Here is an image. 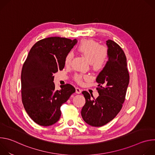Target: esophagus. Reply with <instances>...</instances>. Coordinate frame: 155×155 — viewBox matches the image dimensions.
Listing matches in <instances>:
<instances>
[{"label":"esophagus","mask_w":155,"mask_h":155,"mask_svg":"<svg viewBox=\"0 0 155 155\" xmlns=\"http://www.w3.org/2000/svg\"><path fill=\"white\" fill-rule=\"evenodd\" d=\"M81 91H82V90L80 89V88H79V87H77L75 88V92H76V93H77V94H80V93H81Z\"/></svg>","instance_id":"34e87169"}]
</instances>
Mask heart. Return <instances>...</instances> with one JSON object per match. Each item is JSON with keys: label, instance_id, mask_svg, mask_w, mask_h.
Wrapping results in <instances>:
<instances>
[{"label": "heart", "instance_id": "b5f03b06", "mask_svg": "<svg viewBox=\"0 0 155 155\" xmlns=\"http://www.w3.org/2000/svg\"><path fill=\"white\" fill-rule=\"evenodd\" d=\"M77 49L89 61L94 70L101 71L105 67L108 58V50L107 47L101 46L100 44L95 40L86 39L80 42ZM72 59V53H68L65 57L64 64L66 65H69ZM86 78H88V76L85 75L76 74L75 76V80L78 83H81L83 79Z\"/></svg>", "mask_w": 155, "mask_h": 155}]
</instances>
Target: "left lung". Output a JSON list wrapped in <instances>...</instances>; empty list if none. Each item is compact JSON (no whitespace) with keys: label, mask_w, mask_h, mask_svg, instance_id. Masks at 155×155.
Instances as JSON below:
<instances>
[{"label":"left lung","mask_w":155,"mask_h":155,"mask_svg":"<svg viewBox=\"0 0 155 155\" xmlns=\"http://www.w3.org/2000/svg\"><path fill=\"white\" fill-rule=\"evenodd\" d=\"M108 60L99 73L96 82L99 96L92 99L87 91H83L86 103L81 115L89 125L102 126L112 121L120 112L125 100L129 82L126 57L123 50L112 40L106 41Z\"/></svg>","instance_id":"1"}]
</instances>
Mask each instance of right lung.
<instances>
[{
  "label": "right lung",
  "mask_w": 155,
  "mask_h": 155,
  "mask_svg": "<svg viewBox=\"0 0 155 155\" xmlns=\"http://www.w3.org/2000/svg\"><path fill=\"white\" fill-rule=\"evenodd\" d=\"M77 39L51 37L38 41L31 48L21 71V96L24 107L37 124L48 126L61 115V106L75 92L70 84L56 90L53 74L64 68L65 57Z\"/></svg>",
  "instance_id": "obj_1"
}]
</instances>
